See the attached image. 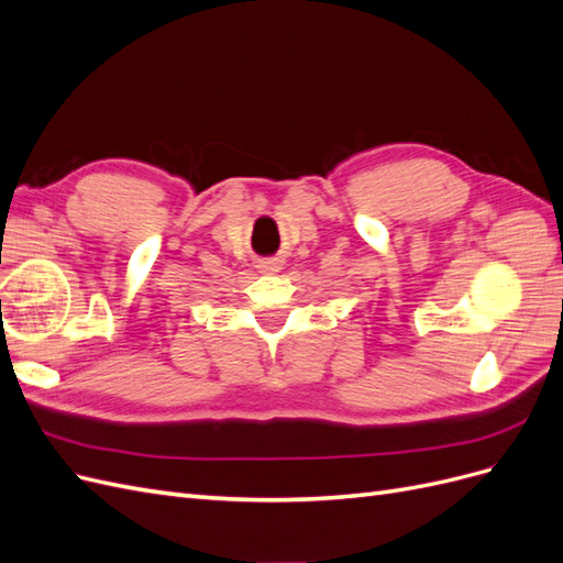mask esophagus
Returning a JSON list of instances; mask_svg holds the SVG:
<instances>
[{
  "label": "esophagus",
  "mask_w": 563,
  "mask_h": 563,
  "mask_svg": "<svg viewBox=\"0 0 563 563\" xmlns=\"http://www.w3.org/2000/svg\"><path fill=\"white\" fill-rule=\"evenodd\" d=\"M258 269L263 272V275H277V272L282 269V261L279 258H265V261H261Z\"/></svg>",
  "instance_id": "34e87169"
}]
</instances>
